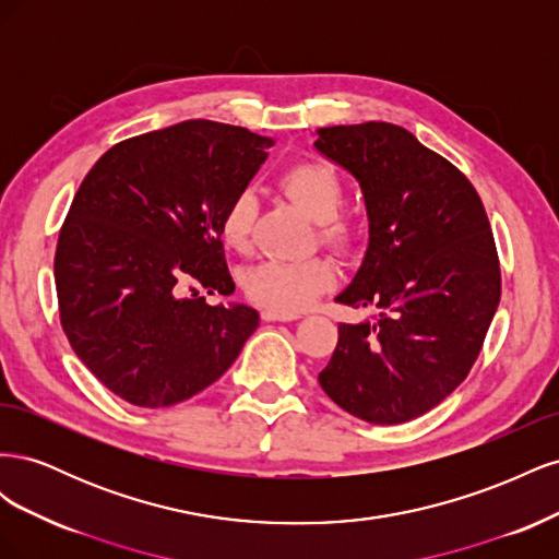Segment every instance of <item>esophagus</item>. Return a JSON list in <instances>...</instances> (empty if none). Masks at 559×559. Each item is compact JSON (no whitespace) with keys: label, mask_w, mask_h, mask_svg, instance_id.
I'll use <instances>...</instances> for the list:
<instances>
[{"label":"esophagus","mask_w":559,"mask_h":559,"mask_svg":"<svg viewBox=\"0 0 559 559\" xmlns=\"http://www.w3.org/2000/svg\"><path fill=\"white\" fill-rule=\"evenodd\" d=\"M261 317H263L265 321H294V319H298L300 314H296V312H280V310H263Z\"/></svg>","instance_id":"obj_1"}]
</instances>
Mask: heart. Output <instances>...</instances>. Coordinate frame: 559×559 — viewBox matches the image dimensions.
<instances>
[{
	"mask_svg": "<svg viewBox=\"0 0 559 559\" xmlns=\"http://www.w3.org/2000/svg\"><path fill=\"white\" fill-rule=\"evenodd\" d=\"M280 189L289 195L294 205L317 224L319 242L335 251H352L361 242V226L352 216L337 214L345 198L341 175L331 165L319 160H298L280 175ZM257 198L251 191H238L226 205L218 235L233 251L249 247ZM337 284V267L324 259L306 261H263L245 275L247 296L267 310L298 312L308 308L321 294Z\"/></svg>",
	"mask_w": 559,
	"mask_h": 559,
	"instance_id": "1",
	"label": "heart"
}]
</instances>
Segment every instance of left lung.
Wrapping results in <instances>:
<instances>
[{"label":"left lung","instance_id":"left-lung-1","mask_svg":"<svg viewBox=\"0 0 559 559\" xmlns=\"http://www.w3.org/2000/svg\"><path fill=\"white\" fill-rule=\"evenodd\" d=\"M314 148L361 183L368 247L335 300L373 319L337 324L319 384L370 425H401L464 382L499 306L501 270L480 195L401 126L319 128Z\"/></svg>","mask_w":559,"mask_h":559}]
</instances>
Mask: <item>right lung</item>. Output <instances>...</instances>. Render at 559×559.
Returning a JSON list of instances; mask_svg holds the SVG:
<instances>
[{"label": "right lung", "instance_id": "right-lung-1", "mask_svg": "<svg viewBox=\"0 0 559 559\" xmlns=\"http://www.w3.org/2000/svg\"><path fill=\"white\" fill-rule=\"evenodd\" d=\"M273 140L183 121L118 142L81 181L56 249L60 324L109 392L165 408L222 378L259 326L230 296L218 222ZM193 290V297H186Z\"/></svg>", "mask_w": 559, "mask_h": 559}]
</instances>
